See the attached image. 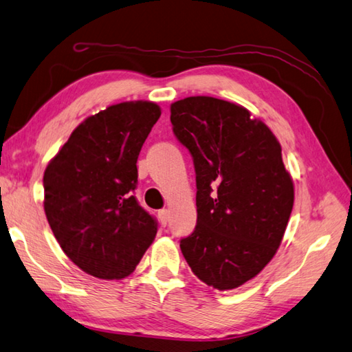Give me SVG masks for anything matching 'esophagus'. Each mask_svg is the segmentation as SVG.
Masks as SVG:
<instances>
[{
	"instance_id": "esophagus-1",
	"label": "esophagus",
	"mask_w": 352,
	"mask_h": 352,
	"mask_svg": "<svg viewBox=\"0 0 352 352\" xmlns=\"http://www.w3.org/2000/svg\"><path fill=\"white\" fill-rule=\"evenodd\" d=\"M159 218H160L163 226H166V222L169 219V210H168V208H162V210H159Z\"/></svg>"
}]
</instances>
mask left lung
<instances>
[{
	"instance_id": "obj_1",
	"label": "left lung",
	"mask_w": 352,
	"mask_h": 352,
	"mask_svg": "<svg viewBox=\"0 0 352 352\" xmlns=\"http://www.w3.org/2000/svg\"><path fill=\"white\" fill-rule=\"evenodd\" d=\"M175 138L197 174V227L180 241L192 272L230 290L275 256L294 207V183L267 126L237 104L189 96L170 104Z\"/></svg>"
}]
</instances>
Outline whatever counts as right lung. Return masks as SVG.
<instances>
[{
  "label": "right lung",
  "mask_w": 352,
  "mask_h": 352,
  "mask_svg": "<svg viewBox=\"0 0 352 352\" xmlns=\"http://www.w3.org/2000/svg\"><path fill=\"white\" fill-rule=\"evenodd\" d=\"M160 107L119 102L72 131L43 174V208L63 252L102 280L129 276L157 234L153 214L133 195L138 157Z\"/></svg>",
  "instance_id": "1"
}]
</instances>
